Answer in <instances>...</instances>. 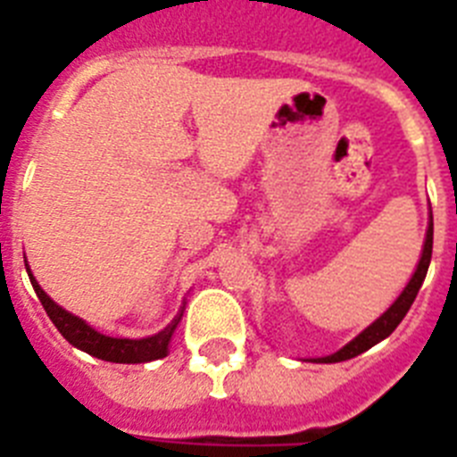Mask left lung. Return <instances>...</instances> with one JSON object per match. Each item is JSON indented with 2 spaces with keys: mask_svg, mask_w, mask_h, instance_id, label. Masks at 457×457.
I'll use <instances>...</instances> for the list:
<instances>
[{
  "mask_svg": "<svg viewBox=\"0 0 457 457\" xmlns=\"http://www.w3.org/2000/svg\"><path fill=\"white\" fill-rule=\"evenodd\" d=\"M430 256H433V215H430V226H428V233H426V245H423V253H421V261L417 265V272L414 277L410 278V284L405 286V290L401 293V297L391 304V309L386 311L385 316H379L369 329L359 334L354 341H350L345 348H341L338 353L329 354V357H320V359H313L316 364H337V361H345V359H353L357 354L366 353L369 348H373L375 343H379L382 338L389 337L394 332L395 327L401 325V320L405 318V313L410 311L411 302L417 300V293L421 288L423 278H426L428 272V265H430Z\"/></svg>",
  "mask_w": 457,
  "mask_h": 457,
  "instance_id": "8db88e82",
  "label": "left lung"
}]
</instances>
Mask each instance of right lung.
<instances>
[{"label":"right lung","instance_id":"1","mask_svg":"<svg viewBox=\"0 0 457 457\" xmlns=\"http://www.w3.org/2000/svg\"><path fill=\"white\" fill-rule=\"evenodd\" d=\"M29 272V268H27ZM31 286H34L36 295H38L40 304L47 311L50 320L54 322V327L63 334L68 343H72L75 348L84 350V353L93 354V357L104 359V361H114V364H144V361H153V359L167 357L169 341H171V334L179 325V320L183 318V313L173 318V322L169 327H164L162 332L155 334L151 338H139V341H132V338H112L104 337V334L96 332L93 327H88L82 318L72 316L68 311H63L62 306L54 304L46 295V290L36 284V278L31 277Z\"/></svg>","mask_w":457,"mask_h":457}]
</instances>
